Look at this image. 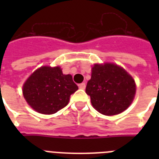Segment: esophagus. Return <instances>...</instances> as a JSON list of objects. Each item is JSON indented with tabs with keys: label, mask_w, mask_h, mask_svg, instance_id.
Returning <instances> with one entry per match:
<instances>
[{
	"label": "esophagus",
	"mask_w": 159,
	"mask_h": 159,
	"mask_svg": "<svg viewBox=\"0 0 159 159\" xmlns=\"http://www.w3.org/2000/svg\"><path fill=\"white\" fill-rule=\"evenodd\" d=\"M79 88H80V89H85V88H86V84H85V83H82V84H80L79 85Z\"/></svg>",
	"instance_id": "34e87169"
}]
</instances>
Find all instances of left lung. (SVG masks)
Instances as JSON below:
<instances>
[{
	"instance_id": "obj_1",
	"label": "left lung",
	"mask_w": 159,
	"mask_h": 159,
	"mask_svg": "<svg viewBox=\"0 0 159 159\" xmlns=\"http://www.w3.org/2000/svg\"><path fill=\"white\" fill-rule=\"evenodd\" d=\"M86 93L97 111L104 116H116L127 110L134 101L136 84L121 66L111 62L95 64Z\"/></svg>"
}]
</instances>
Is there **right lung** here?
Here are the masks:
<instances>
[{
	"label": "right lung",
	"instance_id": "right-lung-1",
	"mask_svg": "<svg viewBox=\"0 0 159 159\" xmlns=\"http://www.w3.org/2000/svg\"><path fill=\"white\" fill-rule=\"evenodd\" d=\"M78 90L70 74H63L60 66H41L24 83L22 93L28 104L43 115L57 113L69 102Z\"/></svg>",
	"mask_w": 159,
	"mask_h": 159
}]
</instances>
